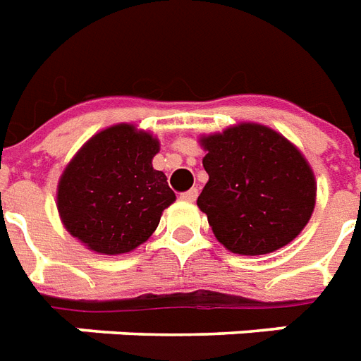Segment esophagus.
I'll use <instances>...</instances> for the list:
<instances>
[{
    "instance_id": "esophagus-1",
    "label": "esophagus",
    "mask_w": 361,
    "mask_h": 361,
    "mask_svg": "<svg viewBox=\"0 0 361 361\" xmlns=\"http://www.w3.org/2000/svg\"><path fill=\"white\" fill-rule=\"evenodd\" d=\"M196 197H197L196 188H192V190L180 194V200H183V202H186V203H194V202H196Z\"/></svg>"
}]
</instances>
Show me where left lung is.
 I'll use <instances>...</instances> for the list:
<instances>
[{"label": "left lung", "instance_id": "1", "mask_svg": "<svg viewBox=\"0 0 361 361\" xmlns=\"http://www.w3.org/2000/svg\"><path fill=\"white\" fill-rule=\"evenodd\" d=\"M209 175L197 207L238 255H267L302 232L316 205V177L297 146L261 123L200 137Z\"/></svg>", "mask_w": 361, "mask_h": 361}]
</instances>
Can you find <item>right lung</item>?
<instances>
[{
	"instance_id": "obj_1",
	"label": "right lung",
	"mask_w": 361,
	"mask_h": 361,
	"mask_svg": "<svg viewBox=\"0 0 361 361\" xmlns=\"http://www.w3.org/2000/svg\"><path fill=\"white\" fill-rule=\"evenodd\" d=\"M159 140L133 123L102 129L75 152L56 186L64 228L99 255H123L158 228L175 202L164 171L152 167Z\"/></svg>"
}]
</instances>
